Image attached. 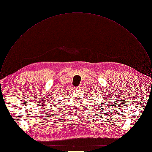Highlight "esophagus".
Here are the masks:
<instances>
[{"label":"esophagus","instance_id":"34e87169","mask_svg":"<svg viewBox=\"0 0 152 152\" xmlns=\"http://www.w3.org/2000/svg\"><path fill=\"white\" fill-rule=\"evenodd\" d=\"M81 88V85H80L79 86H78L77 87H76V88H77V89H80Z\"/></svg>","mask_w":152,"mask_h":152}]
</instances>
